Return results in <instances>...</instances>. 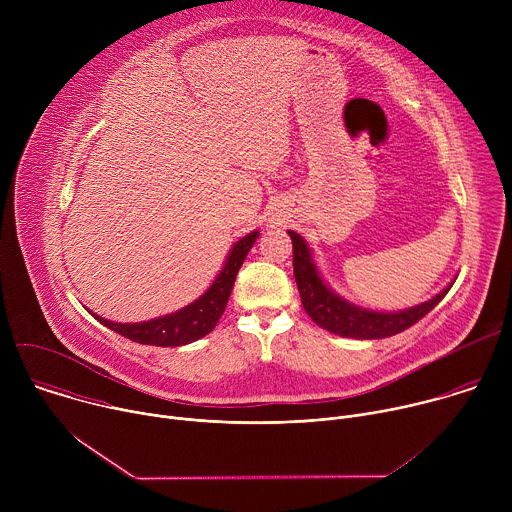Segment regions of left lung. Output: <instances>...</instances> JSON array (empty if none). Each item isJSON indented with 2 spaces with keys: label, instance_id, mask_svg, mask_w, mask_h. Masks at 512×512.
<instances>
[{
  "label": "left lung",
  "instance_id": "8db88e82",
  "mask_svg": "<svg viewBox=\"0 0 512 512\" xmlns=\"http://www.w3.org/2000/svg\"><path fill=\"white\" fill-rule=\"evenodd\" d=\"M294 243V275L300 289V298L308 316L324 330L344 336V338H358V340H375L399 334L419 322L425 314H429L437 304L444 300L450 291L452 283L442 289L435 298L401 310V312H375L367 308H358L324 283L318 267L312 259L308 243L294 231H287Z\"/></svg>",
  "mask_w": 512,
  "mask_h": 512
}]
</instances>
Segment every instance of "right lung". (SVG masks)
I'll use <instances>...</instances> for the list:
<instances>
[{
	"mask_svg": "<svg viewBox=\"0 0 512 512\" xmlns=\"http://www.w3.org/2000/svg\"><path fill=\"white\" fill-rule=\"evenodd\" d=\"M259 231L249 233L247 237H243L241 241H237L233 245V249L229 251V257L225 261V267L221 269V273L216 275V279L212 281V285L204 291V294L194 300L190 306L174 312V314H166L148 322H135V324H119V322H111L105 320L97 314H93L103 326L111 328L113 332L139 342V344H150V346H182V344H190L202 336H206L208 332L214 330V326L221 320V316L225 314L229 296L235 285V277L247 257V253L251 251L253 243L257 241Z\"/></svg>",
	"mask_w": 512,
	"mask_h": 512,
	"instance_id": "add662e5",
	"label": "right lung"
}]
</instances>
